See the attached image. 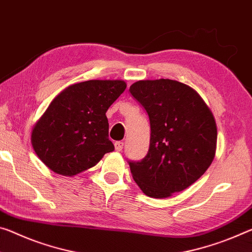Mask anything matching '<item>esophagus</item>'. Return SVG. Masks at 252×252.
Wrapping results in <instances>:
<instances>
[{
    "mask_svg": "<svg viewBox=\"0 0 252 252\" xmlns=\"http://www.w3.org/2000/svg\"><path fill=\"white\" fill-rule=\"evenodd\" d=\"M114 148H115V150L117 151H122V149H123V142H121V141H117L114 143Z\"/></svg>",
    "mask_w": 252,
    "mask_h": 252,
    "instance_id": "34e87169",
    "label": "esophagus"
}]
</instances>
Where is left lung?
Listing matches in <instances>:
<instances>
[{
  "label": "left lung",
  "mask_w": 252,
  "mask_h": 252,
  "mask_svg": "<svg viewBox=\"0 0 252 252\" xmlns=\"http://www.w3.org/2000/svg\"><path fill=\"white\" fill-rule=\"evenodd\" d=\"M130 93L150 121V146L141 161H129L134 182L147 196L166 198L205 173L217 150L212 111L190 86L168 78L138 81Z\"/></svg>",
  "instance_id": "left-lung-1"
}]
</instances>
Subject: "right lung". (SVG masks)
I'll return each mask as SVG.
<instances>
[{
	"instance_id": "obj_1",
	"label": "right lung",
	"mask_w": 252,
	"mask_h": 252,
	"mask_svg": "<svg viewBox=\"0 0 252 252\" xmlns=\"http://www.w3.org/2000/svg\"><path fill=\"white\" fill-rule=\"evenodd\" d=\"M126 87L120 79H92L62 91L31 132L40 160L54 173L71 177L113 151L105 113Z\"/></svg>"
}]
</instances>
